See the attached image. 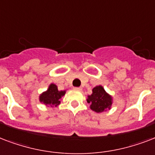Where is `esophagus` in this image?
Listing matches in <instances>:
<instances>
[{"instance_id": "obj_1", "label": "esophagus", "mask_w": 155, "mask_h": 155, "mask_svg": "<svg viewBox=\"0 0 155 155\" xmlns=\"http://www.w3.org/2000/svg\"><path fill=\"white\" fill-rule=\"evenodd\" d=\"M74 90L75 91H81L82 89L81 88V87H74Z\"/></svg>"}]
</instances>
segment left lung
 Wrapping results in <instances>:
<instances>
[{
	"label": "left lung",
	"mask_w": 155,
	"mask_h": 155,
	"mask_svg": "<svg viewBox=\"0 0 155 155\" xmlns=\"http://www.w3.org/2000/svg\"><path fill=\"white\" fill-rule=\"evenodd\" d=\"M93 93L89 95L87 103L91 104V108L95 112H103L110 109L111 106V97L107 94L103 86H95Z\"/></svg>",
	"instance_id": "8db88e82"
}]
</instances>
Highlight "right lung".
<instances>
[{
    "label": "right lung",
    "instance_id": "obj_1",
    "mask_svg": "<svg viewBox=\"0 0 155 155\" xmlns=\"http://www.w3.org/2000/svg\"><path fill=\"white\" fill-rule=\"evenodd\" d=\"M65 94V91H59L55 84H51L48 90L44 92L39 97V100L45 105L56 107L61 103V97Z\"/></svg>",
    "mask_w": 155,
    "mask_h": 155
}]
</instances>
